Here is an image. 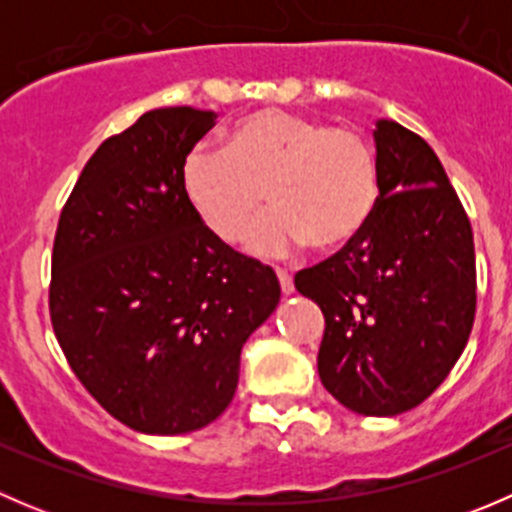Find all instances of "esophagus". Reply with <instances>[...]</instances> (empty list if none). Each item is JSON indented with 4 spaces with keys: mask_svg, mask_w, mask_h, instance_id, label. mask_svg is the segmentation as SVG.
<instances>
[{
    "mask_svg": "<svg viewBox=\"0 0 512 512\" xmlns=\"http://www.w3.org/2000/svg\"><path fill=\"white\" fill-rule=\"evenodd\" d=\"M277 280H280V287H282V292H285V294H292V292H294V282H292V275H289L287 270H280V267H277Z\"/></svg>",
    "mask_w": 512,
    "mask_h": 512,
    "instance_id": "1",
    "label": "esophagus"
}]
</instances>
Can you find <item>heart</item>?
<instances>
[{
    "instance_id": "heart-1",
    "label": "heart",
    "mask_w": 512,
    "mask_h": 512,
    "mask_svg": "<svg viewBox=\"0 0 512 512\" xmlns=\"http://www.w3.org/2000/svg\"><path fill=\"white\" fill-rule=\"evenodd\" d=\"M180 185L218 240H240L267 193L275 210L247 235L252 252L287 255L309 242L337 252L359 240L374 218L379 165L359 131L262 108L227 128L223 151L193 148L180 168Z\"/></svg>"
}]
</instances>
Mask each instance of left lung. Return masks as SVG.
Wrapping results in <instances>:
<instances>
[{"label": "left lung", "instance_id": "1", "mask_svg": "<svg viewBox=\"0 0 512 512\" xmlns=\"http://www.w3.org/2000/svg\"><path fill=\"white\" fill-rule=\"evenodd\" d=\"M379 203L352 245L299 270L319 304L324 389L364 416L416 409L451 374L476 317L473 230L433 148L409 128L374 131Z\"/></svg>", "mask_w": 512, "mask_h": 512}]
</instances>
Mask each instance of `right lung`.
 Here are the masks:
<instances>
[{
	"label": "right lung",
	"instance_id": "obj_1",
	"mask_svg": "<svg viewBox=\"0 0 512 512\" xmlns=\"http://www.w3.org/2000/svg\"><path fill=\"white\" fill-rule=\"evenodd\" d=\"M213 111H148L81 170L51 252L49 314L91 396L128 428L198 431L230 406L240 352L275 312L272 267L213 235L180 185Z\"/></svg>",
	"mask_w": 512,
	"mask_h": 512
}]
</instances>
